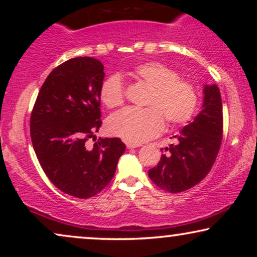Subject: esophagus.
<instances>
[{"label":"esophagus","instance_id":"34e87169","mask_svg":"<svg viewBox=\"0 0 257 257\" xmlns=\"http://www.w3.org/2000/svg\"><path fill=\"white\" fill-rule=\"evenodd\" d=\"M140 145H138V144H132V143H126V147L127 149H136V147H139Z\"/></svg>","mask_w":257,"mask_h":257}]
</instances>
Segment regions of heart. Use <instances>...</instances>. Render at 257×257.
<instances>
[{
	"label": "heart",
	"mask_w": 257,
	"mask_h": 257,
	"mask_svg": "<svg viewBox=\"0 0 257 257\" xmlns=\"http://www.w3.org/2000/svg\"><path fill=\"white\" fill-rule=\"evenodd\" d=\"M132 76L150 89L147 108H125L111 115L107 130L125 142L142 144L159 136L165 128V119L171 125L187 122L198 105L195 87L179 78L178 72L160 62L151 61L137 65ZM100 99L105 106L114 108L125 100L124 83L118 75H111L100 87Z\"/></svg>",
	"instance_id": "heart-1"
}]
</instances>
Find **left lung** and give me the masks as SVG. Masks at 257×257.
<instances>
[{"label":"left lung","mask_w":257,"mask_h":257,"mask_svg":"<svg viewBox=\"0 0 257 257\" xmlns=\"http://www.w3.org/2000/svg\"><path fill=\"white\" fill-rule=\"evenodd\" d=\"M223 132L222 101L216 84L203 87L202 110L194 120L174 136L175 145L165 149L160 161L149 171L158 187L180 193L198 185L213 167ZM164 152V150H161Z\"/></svg>","instance_id":"left-lung-1"}]
</instances>
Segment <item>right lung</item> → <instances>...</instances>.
I'll return each instance as SVG.
<instances>
[{"label": "right lung", "instance_id": "right-lung-1", "mask_svg": "<svg viewBox=\"0 0 257 257\" xmlns=\"http://www.w3.org/2000/svg\"><path fill=\"white\" fill-rule=\"evenodd\" d=\"M104 76L96 58L69 59L47 77L31 112V142L44 173L59 191L79 199L106 187L125 152L119 138L86 144L101 126Z\"/></svg>", "mask_w": 257, "mask_h": 257}]
</instances>
